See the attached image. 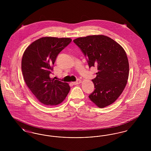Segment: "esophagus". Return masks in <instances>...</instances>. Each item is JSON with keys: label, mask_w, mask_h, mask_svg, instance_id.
Wrapping results in <instances>:
<instances>
[{"label": "esophagus", "mask_w": 151, "mask_h": 151, "mask_svg": "<svg viewBox=\"0 0 151 151\" xmlns=\"http://www.w3.org/2000/svg\"><path fill=\"white\" fill-rule=\"evenodd\" d=\"M80 83H81V80H78V81H76V82H74V83H73V85H78L79 84H80Z\"/></svg>", "instance_id": "34e87169"}]
</instances>
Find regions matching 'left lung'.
I'll use <instances>...</instances> for the list:
<instances>
[{"label":"left lung","instance_id":"left-lung-1","mask_svg":"<svg viewBox=\"0 0 151 151\" xmlns=\"http://www.w3.org/2000/svg\"><path fill=\"white\" fill-rule=\"evenodd\" d=\"M88 58L89 67H97L93 92L89 99L99 108L111 105L121 94L127 83L129 63L122 46L104 35L79 37L73 40Z\"/></svg>","mask_w":151,"mask_h":151}]
</instances>
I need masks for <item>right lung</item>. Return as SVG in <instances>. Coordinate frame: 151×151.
Listing matches in <instances>:
<instances>
[{
  "label": "right lung",
  "mask_w": 151,
  "mask_h": 151,
  "mask_svg": "<svg viewBox=\"0 0 151 151\" xmlns=\"http://www.w3.org/2000/svg\"><path fill=\"white\" fill-rule=\"evenodd\" d=\"M71 41L70 38L44 37L29 45L23 54L24 81L37 99L45 105H59L70 92L68 83L51 78L50 74L58 54Z\"/></svg>",
  "instance_id": "add662e5"
}]
</instances>
